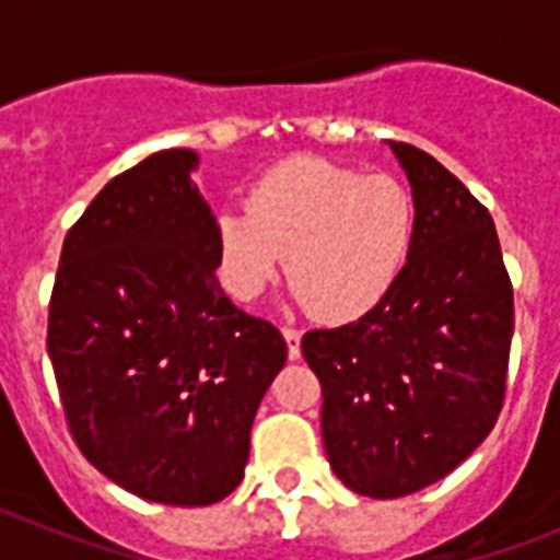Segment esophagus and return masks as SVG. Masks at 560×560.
I'll list each match as a JSON object with an SVG mask.
<instances>
[{
    "label": "esophagus",
    "instance_id": "esophagus-1",
    "mask_svg": "<svg viewBox=\"0 0 560 560\" xmlns=\"http://www.w3.org/2000/svg\"><path fill=\"white\" fill-rule=\"evenodd\" d=\"M281 337L288 342V358L299 360L302 358V334L296 328H281Z\"/></svg>",
    "mask_w": 560,
    "mask_h": 560
}]
</instances>
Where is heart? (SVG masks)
Returning a JSON list of instances; mask_svg holds the SVG:
<instances>
[{"mask_svg": "<svg viewBox=\"0 0 560 560\" xmlns=\"http://www.w3.org/2000/svg\"><path fill=\"white\" fill-rule=\"evenodd\" d=\"M416 202L389 174L360 177L323 156L272 165L246 191V209L214 218L223 288L253 302L284 267L316 316L349 323L369 314L404 272Z\"/></svg>", "mask_w": 560, "mask_h": 560, "instance_id": "heart-1", "label": "heart"}]
</instances>
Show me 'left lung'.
Wrapping results in <instances>:
<instances>
[{
    "instance_id": "8db88e82",
    "label": "left lung",
    "mask_w": 560,
    "mask_h": 560,
    "mask_svg": "<svg viewBox=\"0 0 560 560\" xmlns=\"http://www.w3.org/2000/svg\"><path fill=\"white\" fill-rule=\"evenodd\" d=\"M416 202L395 288L358 323L307 331L323 442L354 494L395 500L459 468L491 433L514 331L494 220L430 153L389 142Z\"/></svg>"
}]
</instances>
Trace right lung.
Instances as JSON below:
<instances>
[{
  "mask_svg": "<svg viewBox=\"0 0 560 560\" xmlns=\"http://www.w3.org/2000/svg\"><path fill=\"white\" fill-rule=\"evenodd\" d=\"M200 153H151L69 229L48 305V358L81 453L130 494L211 505L249 459L281 334L237 311L214 276Z\"/></svg>",
  "mask_w": 560,
  "mask_h": 560,
  "instance_id": "1",
  "label": "right lung"
}]
</instances>
